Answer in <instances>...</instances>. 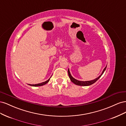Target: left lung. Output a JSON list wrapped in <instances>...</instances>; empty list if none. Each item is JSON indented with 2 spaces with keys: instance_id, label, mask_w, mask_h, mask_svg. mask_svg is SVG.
<instances>
[{
  "instance_id": "8db88e82",
  "label": "left lung",
  "mask_w": 126,
  "mask_h": 126,
  "mask_svg": "<svg viewBox=\"0 0 126 126\" xmlns=\"http://www.w3.org/2000/svg\"><path fill=\"white\" fill-rule=\"evenodd\" d=\"M106 67H107V66L104 68V70H103V71L102 72V74H101L100 76H99L98 78H96L95 79L93 80H90V81H82L77 80L75 79V78H74L73 77H72L70 73V71H69V69H68V75H69V77L70 79V80L74 83H75V85H78V86H90L91 85H92V84H93V83H94L95 82H96L99 79V78L101 77V76H102V75L104 74V71H105V70L106 69Z\"/></svg>"
}]
</instances>
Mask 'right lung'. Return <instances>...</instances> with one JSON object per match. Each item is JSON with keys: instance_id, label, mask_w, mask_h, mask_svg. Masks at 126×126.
I'll return each instance as SVG.
<instances>
[{"instance_id": "1", "label": "right lung", "mask_w": 126, "mask_h": 126, "mask_svg": "<svg viewBox=\"0 0 126 126\" xmlns=\"http://www.w3.org/2000/svg\"><path fill=\"white\" fill-rule=\"evenodd\" d=\"M49 80H50V78H49V79L48 80L46 81H45V82H42V83H38V84H35V85H30V84H29V85L32 86H35V87H36V86H43V85H45V84H46L47 83H48V82H49Z\"/></svg>"}]
</instances>
